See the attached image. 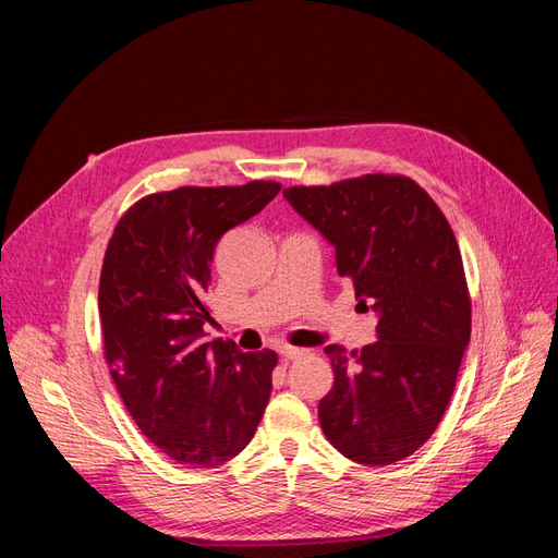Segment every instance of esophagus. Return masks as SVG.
<instances>
[{
  "label": "esophagus",
  "mask_w": 558,
  "mask_h": 558,
  "mask_svg": "<svg viewBox=\"0 0 558 558\" xmlns=\"http://www.w3.org/2000/svg\"><path fill=\"white\" fill-rule=\"evenodd\" d=\"M305 349H298V347H281L279 349V356L283 359V361H298V359H302L305 356Z\"/></svg>",
  "instance_id": "obj_1"
}]
</instances>
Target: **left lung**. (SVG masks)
<instances>
[{
  "label": "left lung",
  "instance_id": "1",
  "mask_svg": "<svg viewBox=\"0 0 558 558\" xmlns=\"http://www.w3.org/2000/svg\"><path fill=\"white\" fill-rule=\"evenodd\" d=\"M283 197L335 246L359 307L377 314V342L328 344L335 384L318 402L330 445L363 465L408 459L451 400L470 342V295L445 214L408 177L365 174L293 185Z\"/></svg>",
  "mask_w": 558,
  "mask_h": 558
}]
</instances>
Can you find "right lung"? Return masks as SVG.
<instances>
[{"mask_svg": "<svg viewBox=\"0 0 558 558\" xmlns=\"http://www.w3.org/2000/svg\"><path fill=\"white\" fill-rule=\"evenodd\" d=\"M281 185L251 181L140 199L118 221L99 277L105 356L134 424L172 461L216 468L256 433L272 393L275 351L205 340V293L223 234Z\"/></svg>", "mask_w": 558, "mask_h": 558, "instance_id": "1", "label": "right lung"}]
</instances>
